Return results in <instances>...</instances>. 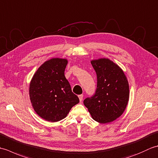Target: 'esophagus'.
Returning a JSON list of instances; mask_svg holds the SVG:
<instances>
[{
	"label": "esophagus",
	"mask_w": 158,
	"mask_h": 158,
	"mask_svg": "<svg viewBox=\"0 0 158 158\" xmlns=\"http://www.w3.org/2000/svg\"><path fill=\"white\" fill-rule=\"evenodd\" d=\"M83 94H80L79 95V100L80 102H81L83 100Z\"/></svg>",
	"instance_id": "34e87169"
}]
</instances>
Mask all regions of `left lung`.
<instances>
[{
    "mask_svg": "<svg viewBox=\"0 0 158 158\" xmlns=\"http://www.w3.org/2000/svg\"><path fill=\"white\" fill-rule=\"evenodd\" d=\"M97 76L95 93L83 104L93 119L101 123L111 122L122 115L129 100V85L125 74L109 59L91 62Z\"/></svg>",
    "mask_w": 158,
    "mask_h": 158,
    "instance_id": "obj_1",
    "label": "left lung"
}]
</instances>
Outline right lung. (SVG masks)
Segmentation results:
<instances>
[{
    "label": "right lung",
    "mask_w": 158,
    "mask_h": 158,
    "mask_svg": "<svg viewBox=\"0 0 158 158\" xmlns=\"http://www.w3.org/2000/svg\"><path fill=\"white\" fill-rule=\"evenodd\" d=\"M68 61L52 58L39 67L30 84L29 94L36 113L47 121L65 118L73 106L79 102L64 76Z\"/></svg>",
    "instance_id": "right-lung-1"
}]
</instances>
